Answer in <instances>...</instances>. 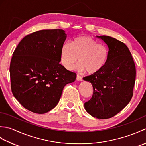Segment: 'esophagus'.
<instances>
[{"label": "esophagus", "mask_w": 146, "mask_h": 146, "mask_svg": "<svg viewBox=\"0 0 146 146\" xmlns=\"http://www.w3.org/2000/svg\"><path fill=\"white\" fill-rule=\"evenodd\" d=\"M76 80H78V81H82V80H83L82 77H81L78 75H76Z\"/></svg>", "instance_id": "obj_1"}]
</instances>
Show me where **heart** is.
<instances>
[{
  "mask_svg": "<svg viewBox=\"0 0 146 146\" xmlns=\"http://www.w3.org/2000/svg\"><path fill=\"white\" fill-rule=\"evenodd\" d=\"M109 50L106 46L89 36L74 38L70 45L65 43L61 51V60L63 66L71 70L78 62L79 68L88 74H95L107 64Z\"/></svg>",
  "mask_w": 146,
  "mask_h": 146,
  "instance_id": "1",
  "label": "heart"
}]
</instances>
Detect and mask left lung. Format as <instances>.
Returning a JSON list of instances; mask_svg holds the SVG:
<instances>
[{"label": "left lung", "instance_id": "obj_1", "mask_svg": "<svg viewBox=\"0 0 146 146\" xmlns=\"http://www.w3.org/2000/svg\"><path fill=\"white\" fill-rule=\"evenodd\" d=\"M102 39L109 50L105 66L99 72L83 79L92 83L94 94L84 104L92 117L107 119L115 115L131 101L135 81V66L127 46L107 36Z\"/></svg>", "mask_w": 146, "mask_h": 146}]
</instances>
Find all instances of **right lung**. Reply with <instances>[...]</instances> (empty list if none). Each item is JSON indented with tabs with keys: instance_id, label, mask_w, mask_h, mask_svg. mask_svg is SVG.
I'll return each instance as SVG.
<instances>
[{
	"instance_id": "add662e5",
	"label": "right lung",
	"mask_w": 146,
	"mask_h": 146,
	"mask_svg": "<svg viewBox=\"0 0 146 146\" xmlns=\"http://www.w3.org/2000/svg\"><path fill=\"white\" fill-rule=\"evenodd\" d=\"M66 37L63 29L38 31L24 37L13 52L9 69L12 94L32 112L52 110L64 86L76 78L60 63Z\"/></svg>"
}]
</instances>
